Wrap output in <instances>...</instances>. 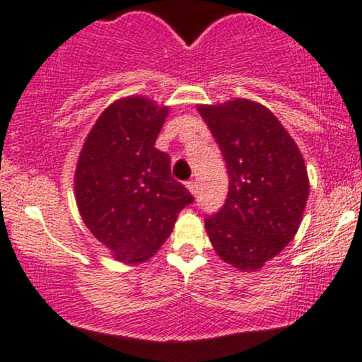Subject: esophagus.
<instances>
[{
  "instance_id": "esophagus-1",
  "label": "esophagus",
  "mask_w": 362,
  "mask_h": 362,
  "mask_svg": "<svg viewBox=\"0 0 362 362\" xmlns=\"http://www.w3.org/2000/svg\"><path fill=\"white\" fill-rule=\"evenodd\" d=\"M186 188L191 191V194L198 193V186H197V181H194V180H189L188 182H186Z\"/></svg>"
}]
</instances>
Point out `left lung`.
Wrapping results in <instances>:
<instances>
[{"label": "left lung", "instance_id": "8db88e82", "mask_svg": "<svg viewBox=\"0 0 362 362\" xmlns=\"http://www.w3.org/2000/svg\"><path fill=\"white\" fill-rule=\"evenodd\" d=\"M228 169L225 205L205 218L220 259L256 271L293 240L310 182L295 140L266 106L239 100L198 105Z\"/></svg>", "mask_w": 362, "mask_h": 362}]
</instances>
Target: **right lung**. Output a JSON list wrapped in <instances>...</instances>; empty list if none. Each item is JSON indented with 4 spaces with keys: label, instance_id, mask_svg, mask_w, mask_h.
I'll list each match as a JSON object with an SVG mask.
<instances>
[{
    "label": "right lung",
    "instance_id": "1",
    "mask_svg": "<svg viewBox=\"0 0 362 362\" xmlns=\"http://www.w3.org/2000/svg\"><path fill=\"white\" fill-rule=\"evenodd\" d=\"M168 113L148 98H122L100 115L79 154V214L117 261L137 264L154 256L194 202L171 176L169 156L154 147Z\"/></svg>",
    "mask_w": 362,
    "mask_h": 362
}]
</instances>
